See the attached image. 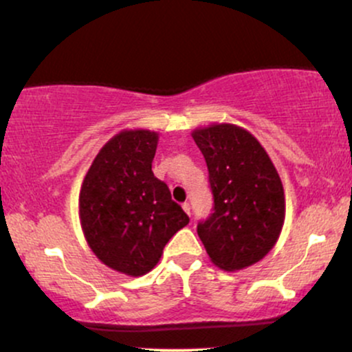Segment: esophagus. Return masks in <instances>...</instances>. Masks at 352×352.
<instances>
[{
    "label": "esophagus",
    "instance_id": "1",
    "mask_svg": "<svg viewBox=\"0 0 352 352\" xmlns=\"http://www.w3.org/2000/svg\"><path fill=\"white\" fill-rule=\"evenodd\" d=\"M182 208H184V212L187 213V215H190V205L185 201V204H182Z\"/></svg>",
    "mask_w": 352,
    "mask_h": 352
}]
</instances>
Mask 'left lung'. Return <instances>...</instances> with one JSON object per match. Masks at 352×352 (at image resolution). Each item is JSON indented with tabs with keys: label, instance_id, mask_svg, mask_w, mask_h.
<instances>
[{
	"label": "left lung",
	"instance_id": "obj_1",
	"mask_svg": "<svg viewBox=\"0 0 352 352\" xmlns=\"http://www.w3.org/2000/svg\"><path fill=\"white\" fill-rule=\"evenodd\" d=\"M212 187V217L199 223L212 263L225 272L248 268L272 252L285 223V190L272 159L252 132L210 124L192 132Z\"/></svg>",
	"mask_w": 352,
	"mask_h": 352
}]
</instances>
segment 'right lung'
I'll return each mask as SVG.
<instances>
[{
	"label": "right lung",
	"mask_w": 352,
	"mask_h": 352,
	"mask_svg": "<svg viewBox=\"0 0 352 352\" xmlns=\"http://www.w3.org/2000/svg\"><path fill=\"white\" fill-rule=\"evenodd\" d=\"M159 132L124 129L92 160L79 192V220L89 248L109 268L142 276L168 240L188 223L170 190L153 177Z\"/></svg>",
	"instance_id": "obj_1"
}]
</instances>
